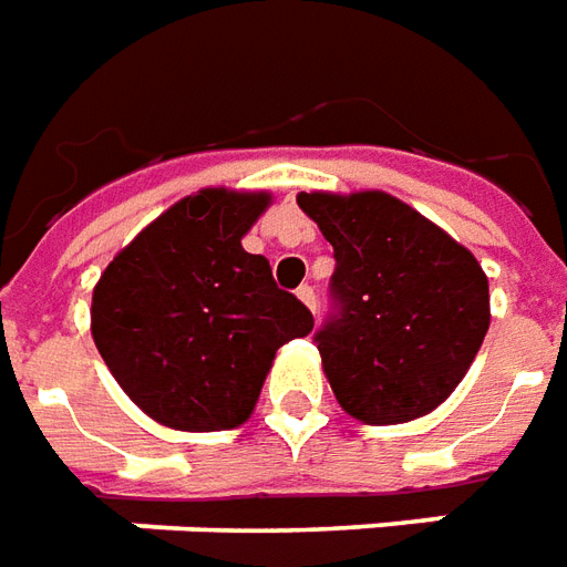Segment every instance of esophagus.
<instances>
[{
	"label": "esophagus",
	"mask_w": 567,
	"mask_h": 567,
	"mask_svg": "<svg viewBox=\"0 0 567 567\" xmlns=\"http://www.w3.org/2000/svg\"><path fill=\"white\" fill-rule=\"evenodd\" d=\"M297 297H300V300L316 312V291H312V285H300V288H297Z\"/></svg>",
	"instance_id": "esophagus-1"
}]
</instances>
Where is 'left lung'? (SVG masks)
Masks as SVG:
<instances>
[{
  "instance_id": "left-lung-1",
  "label": "left lung",
  "mask_w": 567,
  "mask_h": 567,
  "mask_svg": "<svg viewBox=\"0 0 567 567\" xmlns=\"http://www.w3.org/2000/svg\"><path fill=\"white\" fill-rule=\"evenodd\" d=\"M297 206L333 246L340 316L319 333L346 413L401 425L437 410L488 331V279L443 227L385 190H303Z\"/></svg>"
}]
</instances>
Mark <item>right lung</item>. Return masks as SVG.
<instances>
[{"label":"right lung","instance_id":"1","mask_svg":"<svg viewBox=\"0 0 567 567\" xmlns=\"http://www.w3.org/2000/svg\"><path fill=\"white\" fill-rule=\"evenodd\" d=\"M270 190L203 187L157 215L93 285L91 333L145 416L175 431H230L255 413L272 358L312 331L243 236Z\"/></svg>","mask_w":567,"mask_h":567}]
</instances>
